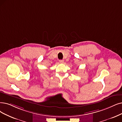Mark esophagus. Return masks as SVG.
<instances>
[{
	"label": "esophagus",
	"mask_w": 122,
	"mask_h": 122,
	"mask_svg": "<svg viewBox=\"0 0 122 122\" xmlns=\"http://www.w3.org/2000/svg\"><path fill=\"white\" fill-rule=\"evenodd\" d=\"M59 62H60V63H61V64H63V63L64 62V60H60Z\"/></svg>",
	"instance_id": "esophagus-1"
}]
</instances>
